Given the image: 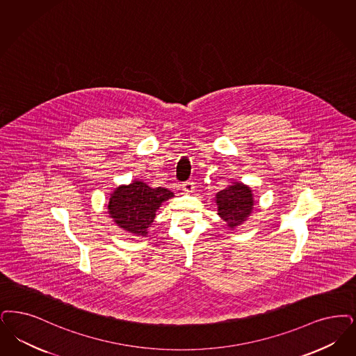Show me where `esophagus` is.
<instances>
[{
    "label": "esophagus",
    "mask_w": 356,
    "mask_h": 356,
    "mask_svg": "<svg viewBox=\"0 0 356 356\" xmlns=\"http://www.w3.org/2000/svg\"><path fill=\"white\" fill-rule=\"evenodd\" d=\"M193 189H195V185L192 181H186L183 184V191L186 192V193H192L193 192Z\"/></svg>",
    "instance_id": "esophagus-1"
}]
</instances>
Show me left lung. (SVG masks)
<instances>
[{"label":"left lung","mask_w":356,"mask_h":356,"mask_svg":"<svg viewBox=\"0 0 356 356\" xmlns=\"http://www.w3.org/2000/svg\"><path fill=\"white\" fill-rule=\"evenodd\" d=\"M218 216L229 228H237L253 212L254 199L250 186L234 181L216 195Z\"/></svg>","instance_id":"1"}]
</instances>
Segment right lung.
<instances>
[{
    "mask_svg": "<svg viewBox=\"0 0 356 356\" xmlns=\"http://www.w3.org/2000/svg\"><path fill=\"white\" fill-rule=\"evenodd\" d=\"M173 197L167 188H151L143 181L115 188L108 201V214L119 228L135 236L147 237L157 209L167 200Z\"/></svg>",
    "mask_w": 356,
    "mask_h": 356,
    "instance_id": "1",
    "label": "right lung"
}]
</instances>
